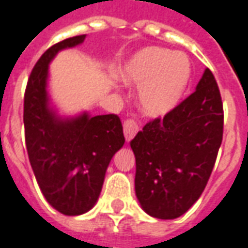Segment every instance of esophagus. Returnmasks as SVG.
Here are the masks:
<instances>
[{"label": "esophagus", "mask_w": 248, "mask_h": 248, "mask_svg": "<svg viewBox=\"0 0 248 248\" xmlns=\"http://www.w3.org/2000/svg\"><path fill=\"white\" fill-rule=\"evenodd\" d=\"M138 131H140V126H138V124H137L135 121H133V119H127L124 124V138H126L127 142H130V140H133Z\"/></svg>", "instance_id": "34e87169"}]
</instances>
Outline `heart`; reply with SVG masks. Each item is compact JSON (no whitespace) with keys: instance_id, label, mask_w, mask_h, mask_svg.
I'll return each mask as SVG.
<instances>
[{"instance_id":"1","label":"heart","mask_w":248,"mask_h":248,"mask_svg":"<svg viewBox=\"0 0 248 248\" xmlns=\"http://www.w3.org/2000/svg\"><path fill=\"white\" fill-rule=\"evenodd\" d=\"M191 62L182 51L150 46L118 70L126 85H140L138 105L147 117H163L177 108L191 79Z\"/></svg>"}]
</instances>
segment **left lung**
<instances>
[{"label": "left lung", "mask_w": 248, "mask_h": 248, "mask_svg": "<svg viewBox=\"0 0 248 248\" xmlns=\"http://www.w3.org/2000/svg\"><path fill=\"white\" fill-rule=\"evenodd\" d=\"M223 137V105L206 69L195 92L130 142L135 155V194L158 219H175L202 195Z\"/></svg>", "instance_id": "1"}]
</instances>
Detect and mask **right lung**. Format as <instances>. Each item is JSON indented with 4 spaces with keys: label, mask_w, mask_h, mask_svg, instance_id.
<instances>
[{
    "label": "right lung",
    "mask_w": 248,
    "mask_h": 248,
    "mask_svg": "<svg viewBox=\"0 0 248 248\" xmlns=\"http://www.w3.org/2000/svg\"><path fill=\"white\" fill-rule=\"evenodd\" d=\"M77 35L53 45L30 74L24 98L25 140L37 183L51 207L63 215L87 213L97 203L114 154L124 146L118 115L83 111L61 117L47 92L49 65L58 51L81 45Z\"/></svg>",
    "instance_id": "add662e5"
}]
</instances>
